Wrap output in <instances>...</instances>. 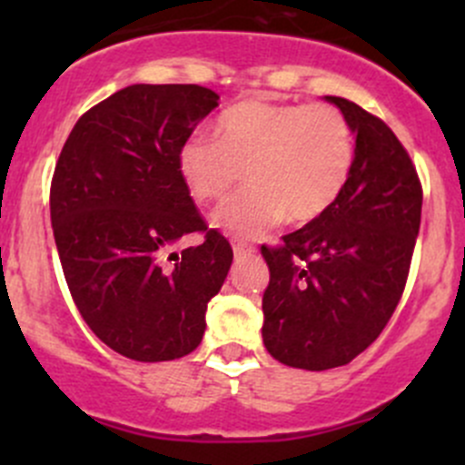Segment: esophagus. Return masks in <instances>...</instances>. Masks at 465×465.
I'll return each instance as SVG.
<instances>
[{
	"instance_id": "34e87169",
	"label": "esophagus",
	"mask_w": 465,
	"mask_h": 465,
	"mask_svg": "<svg viewBox=\"0 0 465 465\" xmlns=\"http://www.w3.org/2000/svg\"><path fill=\"white\" fill-rule=\"evenodd\" d=\"M254 254V247L245 245V242H233V256H236L238 261L241 259H247V256Z\"/></svg>"
}]
</instances>
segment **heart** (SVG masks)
I'll use <instances>...</instances> for the list:
<instances>
[{"mask_svg":"<svg viewBox=\"0 0 465 465\" xmlns=\"http://www.w3.org/2000/svg\"><path fill=\"white\" fill-rule=\"evenodd\" d=\"M218 139L191 134L177 148V171L198 200H220L242 175L250 189L213 213V224L254 238L285 215L311 223L344 191L355 159L346 116L328 103L242 101L220 114Z\"/></svg>","mask_w":465,"mask_h":465,"instance_id":"b5f03b06","label":"heart"}]
</instances>
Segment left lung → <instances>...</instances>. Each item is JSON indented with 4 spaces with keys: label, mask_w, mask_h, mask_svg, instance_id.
I'll return each mask as SVG.
<instances>
[{
    "label": "left lung",
    "mask_w": 465,
    "mask_h": 465,
    "mask_svg": "<svg viewBox=\"0 0 465 465\" xmlns=\"http://www.w3.org/2000/svg\"><path fill=\"white\" fill-rule=\"evenodd\" d=\"M340 107L355 134L351 177L337 203L283 245L261 254L262 344L281 364L326 371L358 358L391 320L420 227L419 175L384 121L353 101Z\"/></svg>",
    "instance_id": "left-lung-1"
}]
</instances>
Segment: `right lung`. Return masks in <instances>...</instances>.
<instances>
[{"label":"right lung","mask_w":465,"mask_h":465,"mask_svg":"<svg viewBox=\"0 0 465 465\" xmlns=\"http://www.w3.org/2000/svg\"><path fill=\"white\" fill-rule=\"evenodd\" d=\"M200 85H130L94 105L64 142L51 182V227L64 279L94 335L137 362L195 351L206 303L232 267L177 171V148L218 107Z\"/></svg>","instance_id":"add662e5"}]
</instances>
